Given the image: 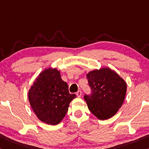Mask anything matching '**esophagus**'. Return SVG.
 Masks as SVG:
<instances>
[{"mask_svg":"<svg viewBox=\"0 0 149 149\" xmlns=\"http://www.w3.org/2000/svg\"><path fill=\"white\" fill-rule=\"evenodd\" d=\"M81 94H82V92H81V91H80V90H79L76 93V95L78 97H80L81 96Z\"/></svg>","mask_w":149,"mask_h":149,"instance_id":"obj_1","label":"esophagus"}]
</instances>
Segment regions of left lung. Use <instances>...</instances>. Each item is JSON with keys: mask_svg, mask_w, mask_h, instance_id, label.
Listing matches in <instances>:
<instances>
[{"mask_svg": "<svg viewBox=\"0 0 149 149\" xmlns=\"http://www.w3.org/2000/svg\"><path fill=\"white\" fill-rule=\"evenodd\" d=\"M90 95H84L90 111L100 120H106L116 114L123 103L127 84L109 68L94 70L87 74Z\"/></svg>", "mask_w": 149, "mask_h": 149, "instance_id": "1", "label": "left lung"}]
</instances>
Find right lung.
<instances>
[{"mask_svg":"<svg viewBox=\"0 0 149 149\" xmlns=\"http://www.w3.org/2000/svg\"><path fill=\"white\" fill-rule=\"evenodd\" d=\"M75 97V94L70 93L68 84L56 68L42 71L28 91L30 104L37 117L51 125L62 121L70 102Z\"/></svg>","mask_w":149,"mask_h":149,"instance_id":"add662e5","label":"right lung"}]
</instances>
